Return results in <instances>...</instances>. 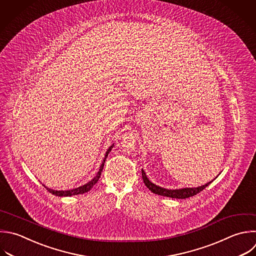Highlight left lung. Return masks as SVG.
I'll return each instance as SVG.
<instances>
[{"label": "left lung", "mask_w": 256, "mask_h": 256, "mask_svg": "<svg viewBox=\"0 0 256 256\" xmlns=\"http://www.w3.org/2000/svg\"><path fill=\"white\" fill-rule=\"evenodd\" d=\"M142 178H143V181H144L146 187H147L150 191H152L153 193L158 194V195H161V196L176 198V199H185V198L194 196V195H196L197 193H199L200 191H202L204 188H206V187L214 180V179H213L212 181L206 183L205 185H202V186H199V187H196V188H181V189L171 190V189L162 188V187L157 186V185H155L154 183H152V182L147 178L146 173L144 172L143 169H142Z\"/></svg>", "instance_id": "8db88e82"}]
</instances>
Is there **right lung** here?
Returning <instances> with one entry per match:
<instances>
[{
	"label": "right lung",
	"instance_id": "1",
	"mask_svg": "<svg viewBox=\"0 0 256 256\" xmlns=\"http://www.w3.org/2000/svg\"><path fill=\"white\" fill-rule=\"evenodd\" d=\"M113 146H114V144L111 145V146L108 148V150H107V152H106V154H105V158L103 159V162H102V164H101V166H100V168H99L98 173H97L96 176H95L91 181H89L88 183H86V184H84V185H82V186H80V187H78V188H74V189H71V190H65V191H64V190H53V189H50V188L46 187L45 185H44V186L47 188V190H48L50 193H52V194H54V195H56V196H60V197H62V196H73V195H78V194H83V193L88 192V191L91 190V189L93 188V186L98 182V180H99V178H100V176H101V173H102L104 164H105V160H106V158H107L109 152H110L111 149L113 148Z\"/></svg>",
	"mask_w": 256,
	"mask_h": 256
}]
</instances>
